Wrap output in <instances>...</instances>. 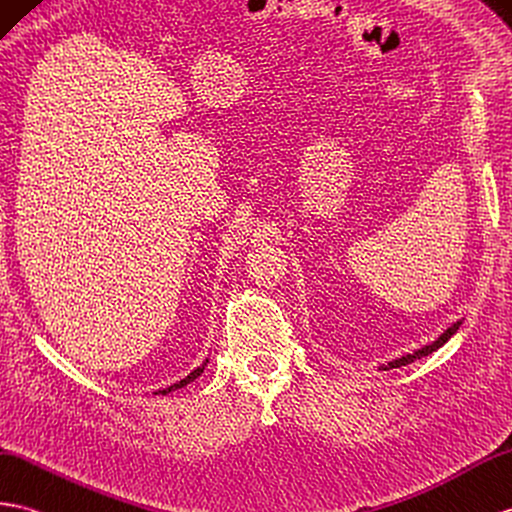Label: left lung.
I'll use <instances>...</instances> for the list:
<instances>
[{
	"instance_id": "left-lung-1",
	"label": "left lung",
	"mask_w": 512,
	"mask_h": 512,
	"mask_svg": "<svg viewBox=\"0 0 512 512\" xmlns=\"http://www.w3.org/2000/svg\"><path fill=\"white\" fill-rule=\"evenodd\" d=\"M458 327H460V320L458 323H454L451 325L445 334L438 338L436 342H432V344H427V347H423V349H419V351H414V353H408V355H403V358H399V360H395V362H388L386 366H382L384 371H390V368H401V366H408V364H412V362H417V360H421V358H425V355H430V353H434L436 349H441L443 344L456 334L458 331Z\"/></svg>"
}]
</instances>
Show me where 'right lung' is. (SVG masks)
Segmentation results:
<instances>
[{"mask_svg": "<svg viewBox=\"0 0 512 512\" xmlns=\"http://www.w3.org/2000/svg\"><path fill=\"white\" fill-rule=\"evenodd\" d=\"M207 364V362H205ZM205 364H202V366H198L196 368V371H192V373H189L185 379H181V382H176V384H172L170 388H165V390H159L157 392V395H165V392H172V390H176V388H183V386H187L189 382H194V379L202 373V371H205Z\"/></svg>", "mask_w": 512, "mask_h": 512, "instance_id": "add662e5", "label": "right lung"}]
</instances>
